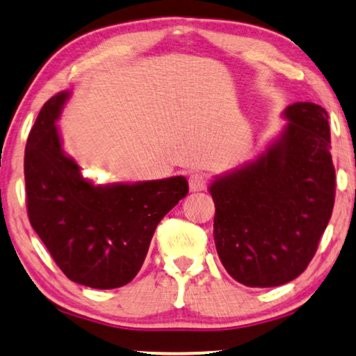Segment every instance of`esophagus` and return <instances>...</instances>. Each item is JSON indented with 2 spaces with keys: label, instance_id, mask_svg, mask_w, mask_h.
<instances>
[{
  "label": "esophagus",
  "instance_id": "34e87169",
  "mask_svg": "<svg viewBox=\"0 0 356 356\" xmlns=\"http://www.w3.org/2000/svg\"><path fill=\"white\" fill-rule=\"evenodd\" d=\"M188 183H190L191 191H203L206 185H208V179L201 173H191L190 178H188Z\"/></svg>",
  "mask_w": 356,
  "mask_h": 356
}]
</instances>
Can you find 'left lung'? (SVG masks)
Segmentation results:
<instances>
[{
    "mask_svg": "<svg viewBox=\"0 0 356 356\" xmlns=\"http://www.w3.org/2000/svg\"><path fill=\"white\" fill-rule=\"evenodd\" d=\"M270 147L214 179V243L227 274L248 287H275L312 261L335 203L330 127L323 107L296 102Z\"/></svg>",
    "mask_w": 356,
    "mask_h": 356,
    "instance_id": "1",
    "label": "left lung"
}]
</instances>
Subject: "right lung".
Wrapping results in <instances>:
<instances>
[{
    "label": "right lung",
    "mask_w": 356,
    "mask_h": 356,
    "mask_svg": "<svg viewBox=\"0 0 356 356\" xmlns=\"http://www.w3.org/2000/svg\"><path fill=\"white\" fill-rule=\"evenodd\" d=\"M69 92L42 105L24 150L26 206L60 270L92 289H117L137 275L153 232L188 195L185 177L94 185L63 152L56 120Z\"/></svg>",
    "instance_id": "add662e5"
}]
</instances>
